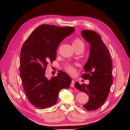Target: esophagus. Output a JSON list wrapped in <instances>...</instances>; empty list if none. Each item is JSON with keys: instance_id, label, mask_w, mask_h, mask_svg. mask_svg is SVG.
<instances>
[{"instance_id": "1", "label": "esophagus", "mask_w": 130, "mask_h": 130, "mask_svg": "<svg viewBox=\"0 0 130 130\" xmlns=\"http://www.w3.org/2000/svg\"><path fill=\"white\" fill-rule=\"evenodd\" d=\"M74 84H75L74 80H72V83H71V86L72 87H74Z\"/></svg>"}]
</instances>
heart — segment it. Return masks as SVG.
<instances>
[{
	"label": "heart",
	"mask_w": 130,
	"mask_h": 130,
	"mask_svg": "<svg viewBox=\"0 0 130 130\" xmlns=\"http://www.w3.org/2000/svg\"><path fill=\"white\" fill-rule=\"evenodd\" d=\"M72 45L74 47H77V46H81V45L84 46V43L80 39H79V38H76L73 40V42L72 43ZM65 70L68 73L70 74V75H74L75 74V73L76 72L75 68L74 66H73L71 64L66 65L65 66Z\"/></svg>",
	"instance_id": "heart-1"
}]
</instances>
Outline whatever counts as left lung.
<instances>
[{
  "instance_id": "left-lung-1",
  "label": "left lung",
  "mask_w": 130,
  "mask_h": 130,
  "mask_svg": "<svg viewBox=\"0 0 130 130\" xmlns=\"http://www.w3.org/2000/svg\"><path fill=\"white\" fill-rule=\"evenodd\" d=\"M81 35L90 45V55L84 66L85 74L82 76L90 82L86 85L76 82L74 86L89 97L83 107L87 111H94L104 104L109 94L113 83L112 63L110 54L99 34L83 30Z\"/></svg>"
}]
</instances>
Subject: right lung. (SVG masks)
<instances>
[{
	"instance_id": "obj_1",
	"label": "right lung",
	"mask_w": 130,
	"mask_h": 130,
	"mask_svg": "<svg viewBox=\"0 0 130 130\" xmlns=\"http://www.w3.org/2000/svg\"><path fill=\"white\" fill-rule=\"evenodd\" d=\"M74 31L72 27L41 25L31 32L22 48L20 78L27 99L37 108L55 105L60 90L70 86L72 79L66 73L60 71L57 76L48 79L45 70L48 63L55 60L60 43Z\"/></svg>"
}]
</instances>
